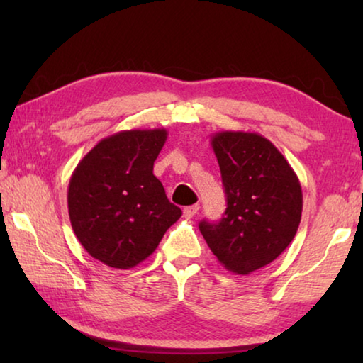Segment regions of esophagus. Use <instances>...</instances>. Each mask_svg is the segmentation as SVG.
<instances>
[{"mask_svg":"<svg viewBox=\"0 0 363 363\" xmlns=\"http://www.w3.org/2000/svg\"><path fill=\"white\" fill-rule=\"evenodd\" d=\"M199 210H200V205H192V206H186L184 208V216L186 218H194L196 213H199Z\"/></svg>","mask_w":363,"mask_h":363,"instance_id":"34e87169","label":"esophagus"}]
</instances>
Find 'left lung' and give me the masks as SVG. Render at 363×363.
<instances>
[{
  "instance_id": "left-lung-1",
  "label": "left lung",
  "mask_w": 363,
  "mask_h": 363,
  "mask_svg": "<svg viewBox=\"0 0 363 363\" xmlns=\"http://www.w3.org/2000/svg\"><path fill=\"white\" fill-rule=\"evenodd\" d=\"M227 208L219 223L201 220L200 232L223 266L248 275L284 253L296 235L303 190L286 158L257 133L211 136Z\"/></svg>"
}]
</instances>
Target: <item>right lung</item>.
<instances>
[{
  "label": "right lung",
  "mask_w": 363,
  "mask_h": 363,
  "mask_svg": "<svg viewBox=\"0 0 363 363\" xmlns=\"http://www.w3.org/2000/svg\"><path fill=\"white\" fill-rule=\"evenodd\" d=\"M167 130L120 131L97 143L69 182V216L83 248L108 267L131 269L147 259L181 208L153 176Z\"/></svg>",
  "instance_id": "obj_1"
}]
</instances>
